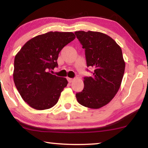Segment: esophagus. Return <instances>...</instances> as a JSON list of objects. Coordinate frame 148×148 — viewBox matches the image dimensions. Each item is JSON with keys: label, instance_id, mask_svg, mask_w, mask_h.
I'll return each instance as SVG.
<instances>
[{"label": "esophagus", "instance_id": "esophagus-1", "mask_svg": "<svg viewBox=\"0 0 148 148\" xmlns=\"http://www.w3.org/2000/svg\"><path fill=\"white\" fill-rule=\"evenodd\" d=\"M67 79H68L69 82H70V83H72V82L74 81V79H73V78H71V77H68V78H67Z\"/></svg>", "mask_w": 148, "mask_h": 148}]
</instances>
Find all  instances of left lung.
Instances as JSON below:
<instances>
[{"mask_svg": "<svg viewBox=\"0 0 148 148\" xmlns=\"http://www.w3.org/2000/svg\"><path fill=\"white\" fill-rule=\"evenodd\" d=\"M74 34L85 49L87 67L94 69L92 76L84 77V88L76 97L82 106L98 109L113 99L121 86L125 67L121 48L102 32L76 31Z\"/></svg>", "mask_w": 148, "mask_h": 148, "instance_id": "left-lung-1", "label": "left lung"}]
</instances>
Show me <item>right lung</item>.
<instances>
[{"mask_svg": "<svg viewBox=\"0 0 148 148\" xmlns=\"http://www.w3.org/2000/svg\"><path fill=\"white\" fill-rule=\"evenodd\" d=\"M76 38L71 32H49L29 40L14 59V81L22 99L38 110L51 108L68 84L50 73L58 66L59 52Z\"/></svg>", "mask_w": 148, "mask_h": 148, "instance_id": "right-lung-1", "label": "right lung"}]
</instances>
